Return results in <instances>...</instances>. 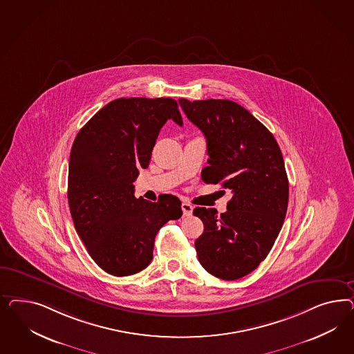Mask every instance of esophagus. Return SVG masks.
Here are the masks:
<instances>
[{"mask_svg":"<svg viewBox=\"0 0 354 354\" xmlns=\"http://www.w3.org/2000/svg\"><path fill=\"white\" fill-rule=\"evenodd\" d=\"M182 210L184 216H191L193 213V206L191 204H188V203H183Z\"/></svg>","mask_w":354,"mask_h":354,"instance_id":"34e87169","label":"esophagus"}]
</instances>
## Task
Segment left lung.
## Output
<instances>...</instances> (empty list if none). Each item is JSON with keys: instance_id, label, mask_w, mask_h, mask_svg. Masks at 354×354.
<instances>
[{"instance_id": "1", "label": "left lung", "mask_w": 354, "mask_h": 354, "mask_svg": "<svg viewBox=\"0 0 354 354\" xmlns=\"http://www.w3.org/2000/svg\"><path fill=\"white\" fill-rule=\"evenodd\" d=\"M179 104L206 138L203 180L232 193L225 213L193 210L204 223L194 243L197 257L216 278H243L268 257L284 223L290 185L281 151L272 133L234 101L180 98Z\"/></svg>"}]
</instances>
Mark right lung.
<instances>
[{"mask_svg": "<svg viewBox=\"0 0 354 354\" xmlns=\"http://www.w3.org/2000/svg\"><path fill=\"white\" fill-rule=\"evenodd\" d=\"M169 119L183 126L172 98H118L98 110L74 140L67 183L71 216L89 256L114 277L147 268L160 228L182 216L176 196L162 194L151 203L133 194V182L149 166Z\"/></svg>", "mask_w": 354, "mask_h": 354, "instance_id": "1", "label": "right lung"}]
</instances>
